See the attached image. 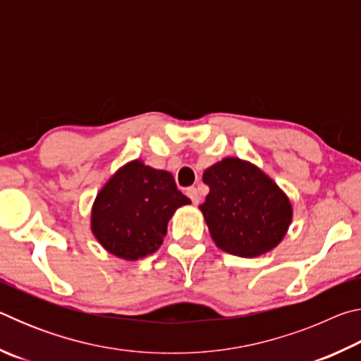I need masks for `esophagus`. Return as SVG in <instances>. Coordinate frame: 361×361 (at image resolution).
Here are the masks:
<instances>
[{
	"instance_id": "obj_1",
	"label": "esophagus",
	"mask_w": 361,
	"mask_h": 361,
	"mask_svg": "<svg viewBox=\"0 0 361 361\" xmlns=\"http://www.w3.org/2000/svg\"><path fill=\"white\" fill-rule=\"evenodd\" d=\"M186 194H188V197L191 199V202H192L194 205H197V204L200 202V195H199V191H197V189H195V188H188Z\"/></svg>"
}]
</instances>
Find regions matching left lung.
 I'll return each mask as SVG.
<instances>
[{"mask_svg": "<svg viewBox=\"0 0 361 361\" xmlns=\"http://www.w3.org/2000/svg\"><path fill=\"white\" fill-rule=\"evenodd\" d=\"M202 180L210 192L199 209L218 248L255 258L282 242L293 207L261 169L239 157H226L207 169Z\"/></svg>", "mask_w": 361, "mask_h": 361, "instance_id": "8db88e82", "label": "left lung"}]
</instances>
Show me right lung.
<instances>
[{
	"instance_id": "add662e5",
	"label": "right lung",
	"mask_w": 361,
	"mask_h": 361,
	"mask_svg": "<svg viewBox=\"0 0 361 361\" xmlns=\"http://www.w3.org/2000/svg\"><path fill=\"white\" fill-rule=\"evenodd\" d=\"M191 204L170 172L132 161L97 194L90 228L100 245L118 258L137 261L162 245L169 219Z\"/></svg>"
}]
</instances>
